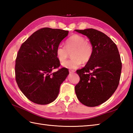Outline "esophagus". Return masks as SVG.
Here are the masks:
<instances>
[{
    "label": "esophagus",
    "mask_w": 133,
    "mask_h": 133,
    "mask_svg": "<svg viewBox=\"0 0 133 133\" xmlns=\"http://www.w3.org/2000/svg\"><path fill=\"white\" fill-rule=\"evenodd\" d=\"M75 70H69V72L70 73H74L75 72Z\"/></svg>",
    "instance_id": "esophagus-1"
}]
</instances>
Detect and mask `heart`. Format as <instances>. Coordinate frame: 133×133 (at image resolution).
<instances>
[{
  "instance_id": "b5f03b06",
  "label": "heart",
  "mask_w": 133,
  "mask_h": 133,
  "mask_svg": "<svg viewBox=\"0 0 133 133\" xmlns=\"http://www.w3.org/2000/svg\"><path fill=\"white\" fill-rule=\"evenodd\" d=\"M72 52L73 58L63 62L62 66L67 69H75L81 66L82 62L87 63L90 61L93 53V47L83 36L75 34L66 41L65 47L59 44L56 49V56L61 62L66 60L69 53Z\"/></svg>"
}]
</instances>
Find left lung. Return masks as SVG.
Masks as SVG:
<instances>
[{"label": "left lung", "instance_id": "obj_1", "mask_svg": "<svg viewBox=\"0 0 133 133\" xmlns=\"http://www.w3.org/2000/svg\"><path fill=\"white\" fill-rule=\"evenodd\" d=\"M75 31L86 35L93 47L90 61L77 70L80 81L75 87L76 95L84 105L97 106L117 89L122 70L120 55L116 44L104 33L93 29Z\"/></svg>", "mask_w": 133, "mask_h": 133}]
</instances>
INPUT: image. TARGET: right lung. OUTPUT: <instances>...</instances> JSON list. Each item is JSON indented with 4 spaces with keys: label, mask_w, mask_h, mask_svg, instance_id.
Listing matches in <instances>:
<instances>
[{
    "label": "right lung",
    "mask_w": 133,
    "mask_h": 133,
    "mask_svg": "<svg viewBox=\"0 0 133 133\" xmlns=\"http://www.w3.org/2000/svg\"><path fill=\"white\" fill-rule=\"evenodd\" d=\"M68 31L45 27L36 31L22 44L15 61L16 83L32 102L47 104L54 101L61 84L69 72L60 66L56 49Z\"/></svg>",
    "instance_id": "add662e5"
}]
</instances>
